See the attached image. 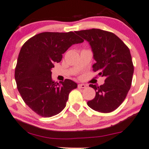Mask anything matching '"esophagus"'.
<instances>
[{"instance_id":"34e87169","label":"esophagus","mask_w":149,"mask_h":149,"mask_svg":"<svg viewBox=\"0 0 149 149\" xmlns=\"http://www.w3.org/2000/svg\"><path fill=\"white\" fill-rule=\"evenodd\" d=\"M87 87V86L86 84H78V88H86Z\"/></svg>"}]
</instances>
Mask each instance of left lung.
I'll use <instances>...</instances> for the list:
<instances>
[{
    "label": "left lung",
    "mask_w": 149,
    "mask_h": 149,
    "mask_svg": "<svg viewBox=\"0 0 149 149\" xmlns=\"http://www.w3.org/2000/svg\"><path fill=\"white\" fill-rule=\"evenodd\" d=\"M75 32L91 45L96 61L93 71L106 78L103 85H89L96 95L88 106L100 113H111L122 104L131 88L134 66L129 48L113 32L94 28Z\"/></svg>",
    "instance_id": "obj_1"
}]
</instances>
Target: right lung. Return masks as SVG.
<instances>
[{
  "mask_svg": "<svg viewBox=\"0 0 149 149\" xmlns=\"http://www.w3.org/2000/svg\"><path fill=\"white\" fill-rule=\"evenodd\" d=\"M84 40L74 32H42L23 44L15 68L18 91L24 102L41 117L57 115L65 107L69 93L77 84L66 79L55 82L51 69L62 54Z\"/></svg>",
  "mask_w": 149,
  "mask_h": 149,
  "instance_id": "obj_1",
  "label": "right lung"
}]
</instances>
